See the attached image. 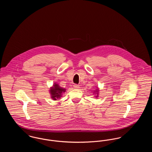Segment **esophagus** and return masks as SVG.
Masks as SVG:
<instances>
[{"mask_svg":"<svg viewBox=\"0 0 152 152\" xmlns=\"http://www.w3.org/2000/svg\"><path fill=\"white\" fill-rule=\"evenodd\" d=\"M73 87H74L75 88L78 89V88H79L80 87L79 85H77V84H74V85H73Z\"/></svg>","mask_w":152,"mask_h":152,"instance_id":"esophagus-1","label":"esophagus"}]
</instances>
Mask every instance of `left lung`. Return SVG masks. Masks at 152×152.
I'll return each mask as SVG.
<instances>
[{"label":"left lung","mask_w":152,"mask_h":152,"mask_svg":"<svg viewBox=\"0 0 152 152\" xmlns=\"http://www.w3.org/2000/svg\"><path fill=\"white\" fill-rule=\"evenodd\" d=\"M97 90H98V89H97ZM98 92H99V91H96V92H96V93H97V94H97V96H96V97H98Z\"/></svg>","instance_id":"1"}]
</instances>
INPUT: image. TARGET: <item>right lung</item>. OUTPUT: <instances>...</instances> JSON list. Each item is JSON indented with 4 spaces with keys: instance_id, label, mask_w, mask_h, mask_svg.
Segmentation results:
<instances>
[{
    "instance_id": "right-lung-1",
    "label": "right lung",
    "mask_w": 152,
    "mask_h": 152,
    "mask_svg": "<svg viewBox=\"0 0 152 152\" xmlns=\"http://www.w3.org/2000/svg\"><path fill=\"white\" fill-rule=\"evenodd\" d=\"M51 94V98L53 100H57L60 99L63 94L65 92V89L60 87L58 84L55 83L53 87H51L50 90Z\"/></svg>"
}]
</instances>
